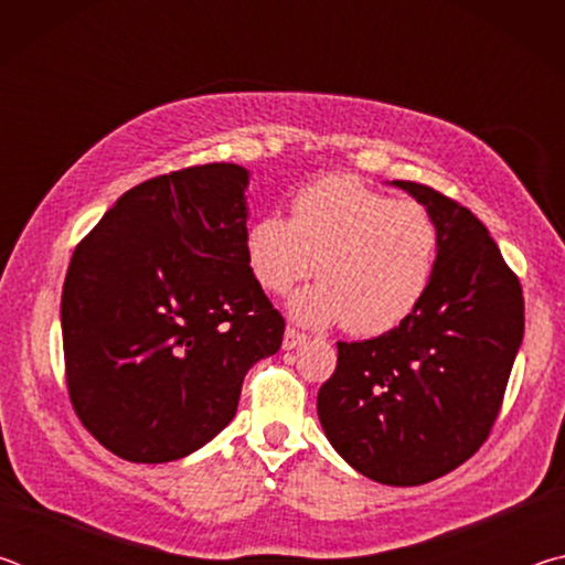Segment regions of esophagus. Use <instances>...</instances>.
I'll return each instance as SVG.
<instances>
[{
	"mask_svg": "<svg viewBox=\"0 0 565 565\" xmlns=\"http://www.w3.org/2000/svg\"><path fill=\"white\" fill-rule=\"evenodd\" d=\"M306 339H309V337H306V333H301V331H296L294 327H289V329H286V333H284V349H286V351L299 349L301 343H306Z\"/></svg>",
	"mask_w": 565,
	"mask_h": 565,
	"instance_id": "esophagus-1",
	"label": "esophagus"
}]
</instances>
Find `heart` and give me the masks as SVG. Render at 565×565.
<instances>
[{"label":"heart","mask_w":565,"mask_h":565,"mask_svg":"<svg viewBox=\"0 0 565 565\" xmlns=\"http://www.w3.org/2000/svg\"><path fill=\"white\" fill-rule=\"evenodd\" d=\"M441 252L434 214L396 202L351 174L311 181L291 199V218L266 214L246 232V264L262 289L286 294L317 266L319 284L291 299L309 327L343 321L356 337H379L414 313Z\"/></svg>","instance_id":"heart-1"}]
</instances>
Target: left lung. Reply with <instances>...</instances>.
Here are the masks:
<instances>
[{
  "label": "left lung",
  "mask_w": 565,
  "mask_h": 565,
  "mask_svg": "<svg viewBox=\"0 0 565 565\" xmlns=\"http://www.w3.org/2000/svg\"><path fill=\"white\" fill-rule=\"evenodd\" d=\"M434 214L436 276L418 309L369 341H339L319 388L323 434L371 481L420 486L489 438L523 341V291L493 238L454 199L391 181Z\"/></svg>",
  "instance_id": "obj_1"
}]
</instances>
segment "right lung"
<instances>
[{
  "instance_id": "obj_1",
  "label": "right lung",
  "mask_w": 565,
  "mask_h": 565,
  "mask_svg": "<svg viewBox=\"0 0 565 565\" xmlns=\"http://www.w3.org/2000/svg\"><path fill=\"white\" fill-rule=\"evenodd\" d=\"M248 171L204 164L117 199L82 238L62 289L66 388L119 458H184L234 418L246 371L284 319L246 264Z\"/></svg>"
}]
</instances>
